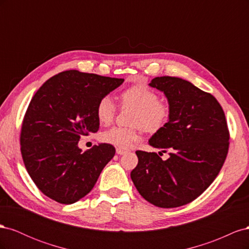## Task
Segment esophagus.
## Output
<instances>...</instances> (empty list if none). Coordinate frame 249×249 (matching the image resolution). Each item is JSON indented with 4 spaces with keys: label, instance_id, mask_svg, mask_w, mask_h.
<instances>
[{
    "label": "esophagus",
    "instance_id": "obj_1",
    "mask_svg": "<svg viewBox=\"0 0 249 249\" xmlns=\"http://www.w3.org/2000/svg\"><path fill=\"white\" fill-rule=\"evenodd\" d=\"M127 152H129V150L125 149V148H122V147H117V148H116V153H117L118 155H124V154L127 153Z\"/></svg>",
    "mask_w": 249,
    "mask_h": 249
}]
</instances>
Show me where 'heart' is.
<instances>
[{"mask_svg": "<svg viewBox=\"0 0 249 249\" xmlns=\"http://www.w3.org/2000/svg\"><path fill=\"white\" fill-rule=\"evenodd\" d=\"M123 107L134 108L132 127L113 126L101 135L103 142L118 147H129L141 137V131L155 133L168 123L170 107L167 102L158 99V94L143 84L133 85L120 93ZM116 106L109 95H105L96 105V117L102 124L113 122Z\"/></svg>", "mask_w": 249, "mask_h": 249, "instance_id": "obj_1", "label": "heart"}]
</instances>
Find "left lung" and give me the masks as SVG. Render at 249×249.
I'll use <instances>...</instances> for the list:
<instances>
[{
    "label": "left lung",
    "mask_w": 249,
    "mask_h": 249,
    "mask_svg": "<svg viewBox=\"0 0 249 249\" xmlns=\"http://www.w3.org/2000/svg\"><path fill=\"white\" fill-rule=\"evenodd\" d=\"M149 86L164 92L170 117L148 143L163 153L169 149V158L137 150L131 178L148 202L177 208L197 198L218 176L229 150L228 124L215 97L189 81L157 77Z\"/></svg>",
    "instance_id": "obj_1"
}]
</instances>
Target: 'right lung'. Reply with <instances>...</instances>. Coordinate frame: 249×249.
Listing matches in <instances>:
<instances>
[{"label":"right lung","mask_w":249,"mask_h":249,"mask_svg":"<svg viewBox=\"0 0 249 249\" xmlns=\"http://www.w3.org/2000/svg\"><path fill=\"white\" fill-rule=\"evenodd\" d=\"M124 79L66 71L37 90L24 117L20 152L26 169L48 197L71 205L92 190L115 148L101 143L82 152L81 136L99 131L96 105Z\"/></svg>","instance_id":"obj_1"}]
</instances>
